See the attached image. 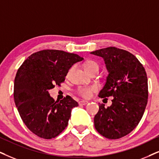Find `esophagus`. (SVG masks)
<instances>
[{
  "instance_id": "esophagus-1",
  "label": "esophagus",
  "mask_w": 159,
  "mask_h": 159,
  "mask_svg": "<svg viewBox=\"0 0 159 159\" xmlns=\"http://www.w3.org/2000/svg\"><path fill=\"white\" fill-rule=\"evenodd\" d=\"M88 103H89L88 101H85V100H81V101L78 102V104H79V106H84V105H86V104H87Z\"/></svg>"
}]
</instances>
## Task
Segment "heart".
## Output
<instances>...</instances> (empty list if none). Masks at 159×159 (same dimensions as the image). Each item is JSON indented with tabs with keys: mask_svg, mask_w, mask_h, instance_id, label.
Masks as SVG:
<instances>
[{
	"mask_svg": "<svg viewBox=\"0 0 159 159\" xmlns=\"http://www.w3.org/2000/svg\"><path fill=\"white\" fill-rule=\"evenodd\" d=\"M84 69L86 70L89 73H92L93 72H98L99 70V65L94 60H87L84 62ZM74 67H71L68 70L67 73V77H69L72 71L73 70ZM98 90V87L96 86H80L76 89V93H77L80 97L85 98V99H89L92 96V94Z\"/></svg>",
	"mask_w": 159,
	"mask_h": 159,
	"instance_id": "heart-1",
	"label": "heart"
}]
</instances>
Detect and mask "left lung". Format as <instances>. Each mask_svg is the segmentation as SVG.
<instances>
[{"mask_svg": "<svg viewBox=\"0 0 159 159\" xmlns=\"http://www.w3.org/2000/svg\"><path fill=\"white\" fill-rule=\"evenodd\" d=\"M91 53L103 58L108 71L98 96L113 97L109 107L100 103L94 128L104 137L117 139L130 134L143 116L148 98L147 73L137 58L125 50L108 47Z\"/></svg>", "mask_w": 159, "mask_h": 159, "instance_id": "1", "label": "left lung"}]
</instances>
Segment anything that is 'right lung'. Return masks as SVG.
I'll use <instances>...</instances> for the list:
<instances>
[{
	"label": "right lung",
	"instance_id": "right-lung-1",
	"mask_svg": "<svg viewBox=\"0 0 159 159\" xmlns=\"http://www.w3.org/2000/svg\"><path fill=\"white\" fill-rule=\"evenodd\" d=\"M83 59L75 53L47 49L31 54L19 67L14 99L22 120L35 135L51 139L67 126L72 108L78 103L70 96L55 101L48 90L61 86L68 70Z\"/></svg>",
	"mask_w": 159,
	"mask_h": 159
}]
</instances>
